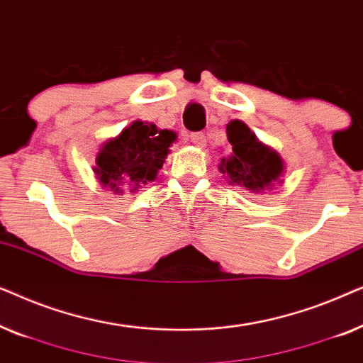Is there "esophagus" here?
Returning <instances> with one entry per match:
<instances>
[{"instance_id":"1","label":"esophagus","mask_w":363,"mask_h":363,"mask_svg":"<svg viewBox=\"0 0 363 363\" xmlns=\"http://www.w3.org/2000/svg\"><path fill=\"white\" fill-rule=\"evenodd\" d=\"M190 140L195 143V145H198V147H205L206 145V137H205V133H203V132L191 133Z\"/></svg>"}]
</instances>
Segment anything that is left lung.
<instances>
[{
    "label": "left lung",
    "mask_w": 363,
    "mask_h": 363,
    "mask_svg": "<svg viewBox=\"0 0 363 363\" xmlns=\"http://www.w3.org/2000/svg\"><path fill=\"white\" fill-rule=\"evenodd\" d=\"M228 140L233 153L221 158L220 170L231 185H241L252 193H262L274 186L284 173V162L279 153L257 140L251 128L241 121L226 125Z\"/></svg>",
    "instance_id": "8db88e82"
}]
</instances>
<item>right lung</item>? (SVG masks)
I'll return each instance as SVG.
<instances>
[{
  "label": "right lung",
  "mask_w": 363,
  "mask_h": 363,
  "mask_svg": "<svg viewBox=\"0 0 363 363\" xmlns=\"http://www.w3.org/2000/svg\"><path fill=\"white\" fill-rule=\"evenodd\" d=\"M175 140V132L135 121L101 147L94 173L104 188L117 195L125 188L137 191L147 182L155 180Z\"/></svg>",
  "instance_id": "obj_1"
}]
</instances>
